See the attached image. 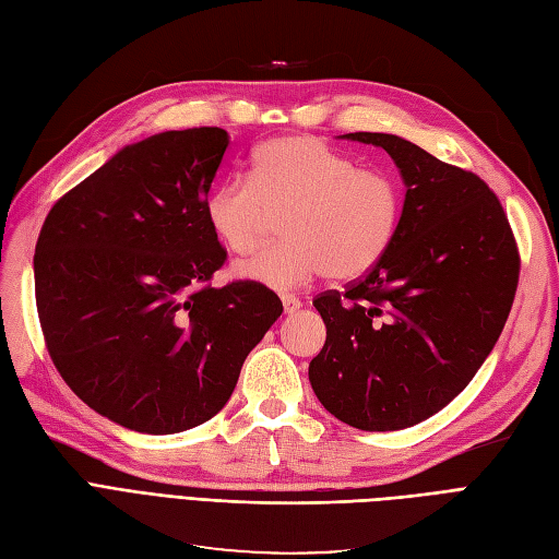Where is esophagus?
Here are the masks:
<instances>
[{
    "label": "esophagus",
    "mask_w": 559,
    "mask_h": 559,
    "mask_svg": "<svg viewBox=\"0 0 559 559\" xmlns=\"http://www.w3.org/2000/svg\"><path fill=\"white\" fill-rule=\"evenodd\" d=\"M280 298H282V306H284V312H286V314L298 312L300 306H302V302H300L296 296H292V294H282Z\"/></svg>",
    "instance_id": "esophagus-1"
}]
</instances>
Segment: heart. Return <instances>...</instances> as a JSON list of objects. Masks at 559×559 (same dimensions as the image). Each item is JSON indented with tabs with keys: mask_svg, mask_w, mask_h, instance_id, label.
Segmentation results:
<instances>
[{
	"mask_svg": "<svg viewBox=\"0 0 559 559\" xmlns=\"http://www.w3.org/2000/svg\"><path fill=\"white\" fill-rule=\"evenodd\" d=\"M403 210L401 183L378 167L308 134L261 144L251 179L230 177L205 198V218L233 253H247L282 216V240L233 265V275L270 289H294L324 273L366 275L392 245Z\"/></svg>",
	"mask_w": 559,
	"mask_h": 559,
	"instance_id": "b5f03b06",
	"label": "heart"
}]
</instances>
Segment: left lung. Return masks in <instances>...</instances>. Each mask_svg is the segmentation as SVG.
Returning <instances> with one entry per match:
<instances>
[{
	"label": "left lung",
	"instance_id": "left-lung-1",
	"mask_svg": "<svg viewBox=\"0 0 559 559\" xmlns=\"http://www.w3.org/2000/svg\"><path fill=\"white\" fill-rule=\"evenodd\" d=\"M343 138L384 148L405 200L394 240L368 275L312 300L326 343L308 376L345 425L396 431L445 408L478 373L509 319L520 257L480 177L396 134Z\"/></svg>",
	"mask_w": 559,
	"mask_h": 559
}]
</instances>
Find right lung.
Segmentation results:
<instances>
[{
  "mask_svg": "<svg viewBox=\"0 0 559 559\" xmlns=\"http://www.w3.org/2000/svg\"><path fill=\"white\" fill-rule=\"evenodd\" d=\"M228 142L222 128H189L128 144L41 226L35 292L50 359L126 429L179 433L212 419L282 314L263 284H210L226 249L205 198Z\"/></svg>",
  "mask_w": 559,
  "mask_h": 559,
  "instance_id": "obj_1",
  "label": "right lung"
}]
</instances>
